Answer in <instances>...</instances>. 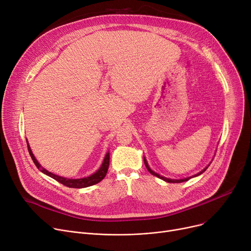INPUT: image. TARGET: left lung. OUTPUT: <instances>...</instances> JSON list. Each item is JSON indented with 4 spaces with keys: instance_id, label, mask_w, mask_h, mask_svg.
Instances as JSON below:
<instances>
[{
    "instance_id": "1",
    "label": "left lung",
    "mask_w": 251,
    "mask_h": 251,
    "mask_svg": "<svg viewBox=\"0 0 251 251\" xmlns=\"http://www.w3.org/2000/svg\"><path fill=\"white\" fill-rule=\"evenodd\" d=\"M143 161H144V164H146V167H147V169L149 170V172L151 174V175H153V176H156L157 178H160V179H163L164 181H167V182H169V183H181V182H184V181H187V180H189L190 178H192V177H188V178H185V179H179V180H174V179H168V178H165V177H163V176H160L159 174H156V173H154L153 171H151V169L149 167V165H148V162H147V160L144 159L143 157ZM207 169V167L205 168V169H203L201 172H200L199 174L197 175H194L193 177H196V176H199V175H201V174H202L204 171Z\"/></svg>"
}]
</instances>
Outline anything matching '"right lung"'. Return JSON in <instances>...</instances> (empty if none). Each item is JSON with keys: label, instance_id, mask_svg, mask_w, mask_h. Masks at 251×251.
Listing matches in <instances>:
<instances>
[{"label": "right lung", "instance_id": "add662e5", "mask_svg": "<svg viewBox=\"0 0 251 251\" xmlns=\"http://www.w3.org/2000/svg\"><path fill=\"white\" fill-rule=\"evenodd\" d=\"M27 149H28L29 154L31 156V159H32L34 165L37 167V169H40L42 167H41V165L38 164V162L36 161V159L34 157L31 150L29 148V146H27ZM109 165H110V152H108L107 154H105L100 168L97 171L95 174L90 175L89 177H85V178H81V179H67V178H63V177H60L58 175L52 174V173L49 172V171H47L44 168H42L41 171H42L43 173H45L46 175L51 177L52 179L57 180L58 182H60L61 184H63V185L67 186V187H70V188H85V187L95 185V184L100 182L105 177V175H107V173H108Z\"/></svg>", "mask_w": 251, "mask_h": 251}]
</instances>
